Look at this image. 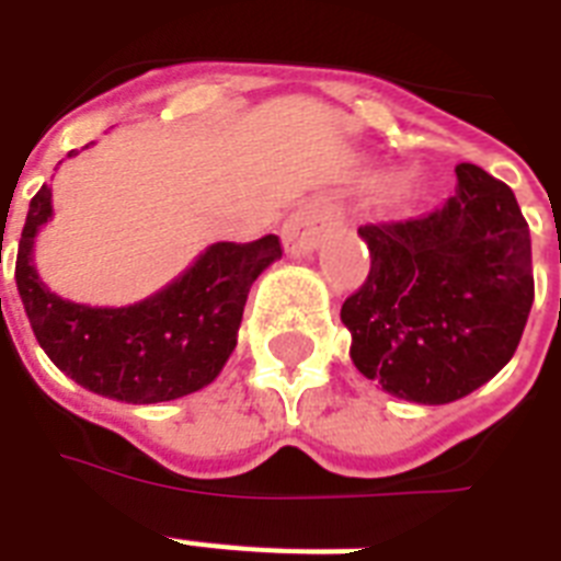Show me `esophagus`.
<instances>
[{
    "instance_id": "obj_1",
    "label": "esophagus",
    "mask_w": 561,
    "mask_h": 561,
    "mask_svg": "<svg viewBox=\"0 0 561 561\" xmlns=\"http://www.w3.org/2000/svg\"><path fill=\"white\" fill-rule=\"evenodd\" d=\"M329 229V211L320 203H302L299 209L290 211V218L282 227V241L290 255L311 253L320 238Z\"/></svg>"
}]
</instances>
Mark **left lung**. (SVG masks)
<instances>
[{"label": "left lung", "instance_id": "left-lung-1", "mask_svg": "<svg viewBox=\"0 0 561 561\" xmlns=\"http://www.w3.org/2000/svg\"><path fill=\"white\" fill-rule=\"evenodd\" d=\"M358 236L373 262L341 320L369 381L416 404H448L506 367L536 297L530 227L513 188L460 162L439 209Z\"/></svg>", "mask_w": 561, "mask_h": 561}]
</instances>
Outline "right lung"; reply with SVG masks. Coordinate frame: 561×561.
Returning <instances> with one entry per match:
<instances>
[{
  "label": "right lung",
  "instance_id": "obj_1",
  "mask_svg": "<svg viewBox=\"0 0 561 561\" xmlns=\"http://www.w3.org/2000/svg\"><path fill=\"white\" fill-rule=\"evenodd\" d=\"M51 218V188L31 197L16 250V288L51 364L87 390L157 404L218 378L236 350L250 285L282 255L279 236L211 244L180 279L127 308H90L57 297L34 271V236Z\"/></svg>",
  "mask_w": 561,
  "mask_h": 561
}]
</instances>
